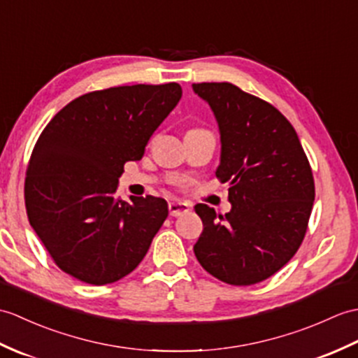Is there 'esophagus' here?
Returning a JSON list of instances; mask_svg holds the SVG:
<instances>
[{"label": "esophagus", "instance_id": "esophagus-1", "mask_svg": "<svg viewBox=\"0 0 358 358\" xmlns=\"http://www.w3.org/2000/svg\"><path fill=\"white\" fill-rule=\"evenodd\" d=\"M189 204L186 201H180V199H173L169 203V213L171 217H180L182 213L189 212Z\"/></svg>", "mask_w": 358, "mask_h": 358}]
</instances>
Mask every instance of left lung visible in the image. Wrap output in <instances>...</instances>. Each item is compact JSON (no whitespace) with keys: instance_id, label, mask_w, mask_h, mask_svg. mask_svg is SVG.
<instances>
[{"instance_id":"1","label":"left lung","mask_w":358,"mask_h":358,"mask_svg":"<svg viewBox=\"0 0 358 358\" xmlns=\"http://www.w3.org/2000/svg\"><path fill=\"white\" fill-rule=\"evenodd\" d=\"M218 123L217 177L229 182L230 212L196 204L203 221L194 252L230 285H253L279 271L301 247L314 203V180L294 128L268 102L229 82L194 84Z\"/></svg>"}]
</instances>
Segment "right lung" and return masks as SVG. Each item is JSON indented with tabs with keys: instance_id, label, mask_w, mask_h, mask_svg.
<instances>
[{
	"instance_id": "1",
	"label": "right lung",
	"mask_w": 358,
	"mask_h": 358,
	"mask_svg": "<svg viewBox=\"0 0 358 358\" xmlns=\"http://www.w3.org/2000/svg\"><path fill=\"white\" fill-rule=\"evenodd\" d=\"M181 94L176 82L93 91L64 106L39 136L24 186L27 217L66 274L113 284L148 253L168 203L152 195L123 201L119 178Z\"/></svg>"
}]
</instances>
